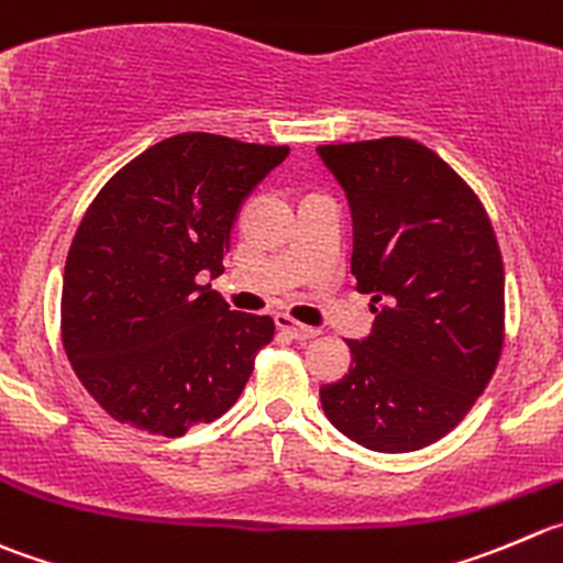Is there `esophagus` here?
<instances>
[{"mask_svg":"<svg viewBox=\"0 0 563 563\" xmlns=\"http://www.w3.org/2000/svg\"><path fill=\"white\" fill-rule=\"evenodd\" d=\"M276 325H278V329H282V331H285V334L290 336V340H298V342L314 340V336L320 334L318 329H312V325L298 323V320L287 318V314H278V318H276Z\"/></svg>","mask_w":563,"mask_h":563,"instance_id":"1","label":"esophagus"}]
</instances>
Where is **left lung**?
Masks as SVG:
<instances>
[{
	"label": "left lung",
	"instance_id": "left-lung-1",
	"mask_svg": "<svg viewBox=\"0 0 563 563\" xmlns=\"http://www.w3.org/2000/svg\"><path fill=\"white\" fill-rule=\"evenodd\" d=\"M353 218L351 273L373 329L320 387L336 431L378 453L431 445L462 422L503 351L506 276L467 181L409 137L318 146Z\"/></svg>",
	"mask_w": 563,
	"mask_h": 563
}]
</instances>
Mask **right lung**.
<instances>
[{
	"instance_id": "right-lung-1",
	"label": "right lung",
	"mask_w": 563,
	"mask_h": 563,
	"mask_svg": "<svg viewBox=\"0 0 563 563\" xmlns=\"http://www.w3.org/2000/svg\"><path fill=\"white\" fill-rule=\"evenodd\" d=\"M287 154L185 132L93 198L66 260L63 345L118 422L181 437L240 398L273 320L232 312L198 276H221L240 207Z\"/></svg>"
}]
</instances>
